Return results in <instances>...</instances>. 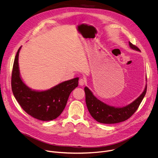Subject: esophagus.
I'll list each match as a JSON object with an SVG mask.
<instances>
[{"label": "esophagus", "mask_w": 158, "mask_h": 158, "mask_svg": "<svg viewBox=\"0 0 158 158\" xmlns=\"http://www.w3.org/2000/svg\"><path fill=\"white\" fill-rule=\"evenodd\" d=\"M85 81L84 79L81 78V79H79V84L80 85H84L85 84Z\"/></svg>", "instance_id": "esophagus-1"}]
</instances>
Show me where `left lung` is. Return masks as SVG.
Here are the masks:
<instances>
[{
	"label": "left lung",
	"instance_id": "left-lung-1",
	"mask_svg": "<svg viewBox=\"0 0 158 158\" xmlns=\"http://www.w3.org/2000/svg\"><path fill=\"white\" fill-rule=\"evenodd\" d=\"M131 49L140 51V49L129 42ZM147 91V85L143 93L130 104L123 107H114L107 105L98 99L87 87L84 88L85 103L89 113L98 122L102 124H116L128 119L138 109Z\"/></svg>",
	"mask_w": 158,
	"mask_h": 158
}]
</instances>
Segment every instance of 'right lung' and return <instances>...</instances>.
<instances>
[{"label": "right lung", "instance_id": "add662e5", "mask_svg": "<svg viewBox=\"0 0 158 158\" xmlns=\"http://www.w3.org/2000/svg\"><path fill=\"white\" fill-rule=\"evenodd\" d=\"M21 46L15 57L12 71V93L21 107L32 117L44 121L60 116L71 93L77 87L79 78L64 81L45 91H32L20 78L18 58Z\"/></svg>", "mask_w": 158, "mask_h": 158}]
</instances>
